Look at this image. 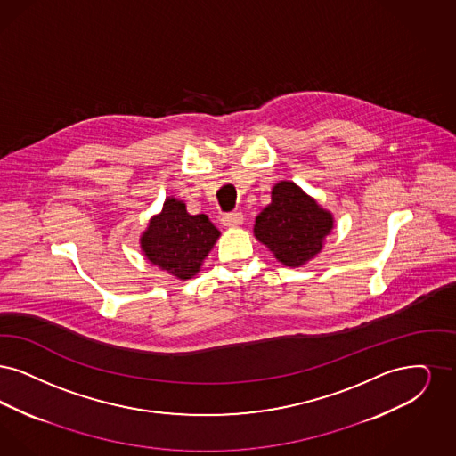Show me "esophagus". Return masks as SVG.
Listing matches in <instances>:
<instances>
[{
  "mask_svg": "<svg viewBox=\"0 0 456 456\" xmlns=\"http://www.w3.org/2000/svg\"><path fill=\"white\" fill-rule=\"evenodd\" d=\"M241 223H243V215H241L240 211L228 213V215H224V216L221 218V224H223V226H230V228H233V226H240Z\"/></svg>",
  "mask_w": 456,
  "mask_h": 456,
  "instance_id": "1",
  "label": "esophagus"
}]
</instances>
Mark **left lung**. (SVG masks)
Returning <instances> with one entry per match:
<instances>
[{
  "label": "left lung",
  "instance_id": "left-lung-1",
  "mask_svg": "<svg viewBox=\"0 0 456 456\" xmlns=\"http://www.w3.org/2000/svg\"><path fill=\"white\" fill-rule=\"evenodd\" d=\"M271 199L256 218L254 235L279 262L299 267L322 250L323 240L334 228V216L295 182H278Z\"/></svg>",
  "mask_w": 456,
  "mask_h": 456
}]
</instances>
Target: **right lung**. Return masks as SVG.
<instances>
[{
	"mask_svg": "<svg viewBox=\"0 0 456 456\" xmlns=\"http://www.w3.org/2000/svg\"><path fill=\"white\" fill-rule=\"evenodd\" d=\"M219 238L218 228L206 215H189L175 198L163 202L161 213L150 219L141 235L144 257L177 279L194 278Z\"/></svg>",
	"mask_w": 456,
	"mask_h": 456,
	"instance_id": "add662e5",
	"label": "right lung"
}]
</instances>
